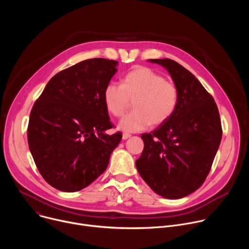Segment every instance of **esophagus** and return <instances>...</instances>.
<instances>
[{
    "instance_id": "1",
    "label": "esophagus",
    "mask_w": 249,
    "mask_h": 249,
    "mask_svg": "<svg viewBox=\"0 0 249 249\" xmlns=\"http://www.w3.org/2000/svg\"><path fill=\"white\" fill-rule=\"evenodd\" d=\"M130 137H131V135L128 134V133H123V135H122V139H123V140H127V139L130 138Z\"/></svg>"
}]
</instances>
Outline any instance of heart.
Segmentation results:
<instances>
[{
  "mask_svg": "<svg viewBox=\"0 0 249 249\" xmlns=\"http://www.w3.org/2000/svg\"><path fill=\"white\" fill-rule=\"evenodd\" d=\"M178 89L148 67H136L122 79V85L110 82L103 90V101L115 117L123 116L134 100V111L119 122L125 132H140L153 124L159 126L174 113L178 103Z\"/></svg>",
  "mask_w": 249,
  "mask_h": 249,
  "instance_id": "heart-1",
  "label": "heart"
}]
</instances>
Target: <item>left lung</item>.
<instances>
[{
  "label": "left lung",
  "instance_id": "1",
  "mask_svg": "<svg viewBox=\"0 0 249 249\" xmlns=\"http://www.w3.org/2000/svg\"><path fill=\"white\" fill-rule=\"evenodd\" d=\"M167 70L178 89L172 116L142 134L144 150L136 160L142 178L166 199H179L205 181L222 140L217 104L188 70L170 59H150Z\"/></svg>",
  "mask_w": 249,
  "mask_h": 249
}]
</instances>
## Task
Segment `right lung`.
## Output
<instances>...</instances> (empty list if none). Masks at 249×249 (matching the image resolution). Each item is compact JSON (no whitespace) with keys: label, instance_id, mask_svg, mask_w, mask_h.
<instances>
[{"label":"right lung","instance_id":"right-lung-1","mask_svg":"<svg viewBox=\"0 0 249 249\" xmlns=\"http://www.w3.org/2000/svg\"><path fill=\"white\" fill-rule=\"evenodd\" d=\"M118 62L94 58L56 74L35 101L27 141L43 178L52 187L76 192L104 172L122 139L112 127L103 90Z\"/></svg>","mask_w":249,"mask_h":249}]
</instances>
